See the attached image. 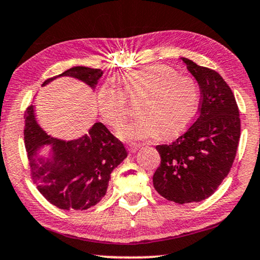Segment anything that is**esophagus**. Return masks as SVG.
<instances>
[{"instance_id": "esophagus-1", "label": "esophagus", "mask_w": 260, "mask_h": 260, "mask_svg": "<svg viewBox=\"0 0 260 260\" xmlns=\"http://www.w3.org/2000/svg\"><path fill=\"white\" fill-rule=\"evenodd\" d=\"M141 147V145H139V144H129L128 145V151L131 152V153H133V152H137L139 148Z\"/></svg>"}]
</instances>
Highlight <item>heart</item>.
<instances>
[{"label": "heart", "mask_w": 260, "mask_h": 260, "mask_svg": "<svg viewBox=\"0 0 260 260\" xmlns=\"http://www.w3.org/2000/svg\"><path fill=\"white\" fill-rule=\"evenodd\" d=\"M122 90L105 82L98 90L99 112L112 128H118L128 116V101H138V118L119 129L126 140L174 137L194 118L199 105V88L188 76L178 75L166 66H151L131 72L121 79Z\"/></svg>", "instance_id": "b5f03b06"}]
</instances>
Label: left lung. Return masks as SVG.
I'll return each instance as SVG.
<instances>
[{
    "label": "left lung",
    "instance_id": "1",
    "mask_svg": "<svg viewBox=\"0 0 260 260\" xmlns=\"http://www.w3.org/2000/svg\"><path fill=\"white\" fill-rule=\"evenodd\" d=\"M199 83V115L168 145H158L160 166L153 185L160 196L177 204L198 203L213 194L228 177L240 138L239 109L225 80L213 69L182 57Z\"/></svg>",
    "mask_w": 260,
    "mask_h": 260
}]
</instances>
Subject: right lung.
<instances>
[{
  "mask_svg": "<svg viewBox=\"0 0 260 260\" xmlns=\"http://www.w3.org/2000/svg\"><path fill=\"white\" fill-rule=\"evenodd\" d=\"M60 76L76 78L94 88L102 71L73 67L46 80L42 86ZM46 144L52 148L50 160L37 156ZM24 145L32 182L50 204L67 211H83L100 202L112 171L127 156L122 142L101 122L94 123L89 133L78 140L66 142L49 137L36 122L32 106L24 112Z\"/></svg>",
  "mask_w": 260,
  "mask_h": 260,
  "instance_id": "obj_1",
  "label": "right lung"
}]
</instances>
